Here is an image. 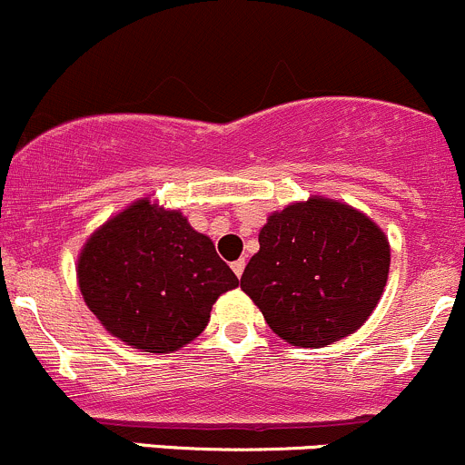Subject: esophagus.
I'll return each mask as SVG.
<instances>
[{"instance_id":"esophagus-1","label":"esophagus","mask_w":465,"mask_h":465,"mask_svg":"<svg viewBox=\"0 0 465 465\" xmlns=\"http://www.w3.org/2000/svg\"><path fill=\"white\" fill-rule=\"evenodd\" d=\"M243 268H246V260L232 262V271H234V275H237V277L243 275Z\"/></svg>"}]
</instances>
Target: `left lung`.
Returning <instances> with one entry per match:
<instances>
[{
	"label": "left lung",
	"mask_w": 465,
	"mask_h": 465,
	"mask_svg": "<svg viewBox=\"0 0 465 465\" xmlns=\"http://www.w3.org/2000/svg\"><path fill=\"white\" fill-rule=\"evenodd\" d=\"M390 242L367 214L311 197L268 217L242 291L295 347H327L358 331L381 300Z\"/></svg>",
	"instance_id": "8db88e82"
}]
</instances>
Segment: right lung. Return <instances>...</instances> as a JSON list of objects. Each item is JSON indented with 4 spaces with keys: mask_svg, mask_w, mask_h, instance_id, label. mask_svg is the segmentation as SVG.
<instances>
[{
    "mask_svg": "<svg viewBox=\"0 0 465 465\" xmlns=\"http://www.w3.org/2000/svg\"><path fill=\"white\" fill-rule=\"evenodd\" d=\"M78 284L112 336L170 353L203 331L213 304L239 280L179 210L138 199L87 239Z\"/></svg>",
    "mask_w": 465,
    "mask_h": 465,
    "instance_id": "add662e5",
    "label": "right lung"
}]
</instances>
